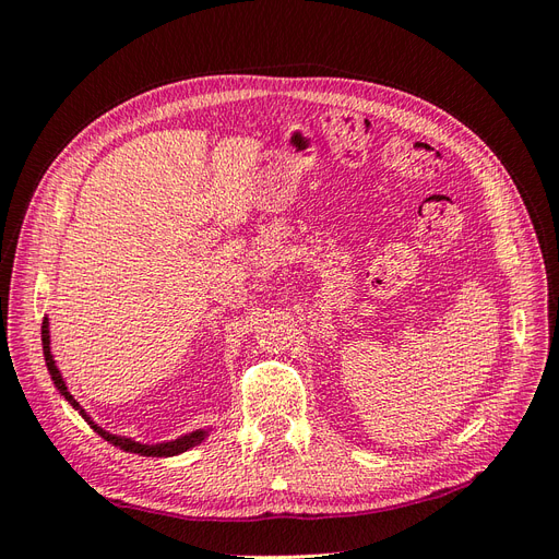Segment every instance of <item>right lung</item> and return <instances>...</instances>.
I'll use <instances>...</instances> for the list:
<instances>
[{"instance_id":"add662e5","label":"right lung","mask_w":559,"mask_h":559,"mask_svg":"<svg viewBox=\"0 0 559 559\" xmlns=\"http://www.w3.org/2000/svg\"><path fill=\"white\" fill-rule=\"evenodd\" d=\"M41 345H44V357H46V366H48V373H50V378H53V382H56V386H58V392L70 401L74 408L83 415V419H88V425L105 438V441H109V443H114L116 448H121V450H126V452H138V454H144V456H170V454H179V452H183V450H189V448H195L198 443H202L205 441V436H207V431H193V433H189V436H181V438H177V441H170V443H160V445H142V443H134V441H130V438H121V436H114V433H109V431H105V429H99L95 421L81 411V405L76 403V399L67 392V386H64V382H62V376H60V370H58V366H56V361H53V354H50V337H48V319H44V324H41Z\"/></svg>"}]
</instances>
